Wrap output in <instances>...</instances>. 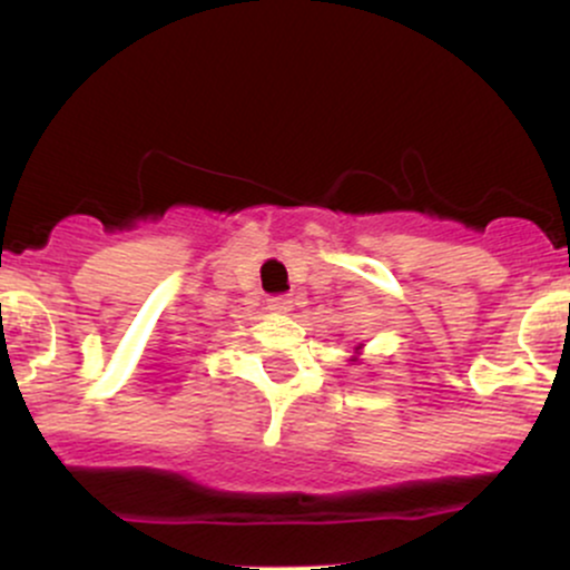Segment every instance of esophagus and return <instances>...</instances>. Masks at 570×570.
Instances as JSON below:
<instances>
[{"instance_id":"esophagus-1","label":"esophagus","mask_w":570,"mask_h":570,"mask_svg":"<svg viewBox=\"0 0 570 570\" xmlns=\"http://www.w3.org/2000/svg\"><path fill=\"white\" fill-rule=\"evenodd\" d=\"M267 308H271L273 314H289V311L295 308V299H292V297H286V295L271 297V303H267Z\"/></svg>"}]
</instances>
